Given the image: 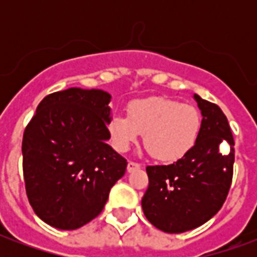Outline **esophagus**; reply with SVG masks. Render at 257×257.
I'll return each instance as SVG.
<instances>
[{"instance_id": "esophagus-1", "label": "esophagus", "mask_w": 257, "mask_h": 257, "mask_svg": "<svg viewBox=\"0 0 257 257\" xmlns=\"http://www.w3.org/2000/svg\"><path fill=\"white\" fill-rule=\"evenodd\" d=\"M136 169H140V164H138V162L129 161L128 167H126V171H128V172H134V171H136Z\"/></svg>"}]
</instances>
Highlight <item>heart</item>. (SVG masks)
Segmentation results:
<instances>
[{"label": "heart", "mask_w": 257, "mask_h": 257, "mask_svg": "<svg viewBox=\"0 0 257 257\" xmlns=\"http://www.w3.org/2000/svg\"><path fill=\"white\" fill-rule=\"evenodd\" d=\"M202 131L197 107L151 96L128 104V117L115 114L107 123L111 146L119 153L131 149L143 134L145 147L160 161H178L193 149Z\"/></svg>", "instance_id": "1"}]
</instances>
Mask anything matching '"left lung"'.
I'll return each instance as SVG.
<instances>
[{
	"label": "left lung",
	"instance_id": "left-lung-1",
	"mask_svg": "<svg viewBox=\"0 0 257 257\" xmlns=\"http://www.w3.org/2000/svg\"><path fill=\"white\" fill-rule=\"evenodd\" d=\"M202 131L193 149L171 165L147 167L142 208L151 224L169 234L202 226L220 210L232 180L234 139L220 107L194 93Z\"/></svg>",
	"mask_w": 257,
	"mask_h": 257
}]
</instances>
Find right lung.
<instances>
[{
	"label": "right lung",
	"instance_id": "add662e5",
	"mask_svg": "<svg viewBox=\"0 0 257 257\" xmlns=\"http://www.w3.org/2000/svg\"><path fill=\"white\" fill-rule=\"evenodd\" d=\"M111 95L68 88L45 96L22 143L26 193L36 215L75 230L100 213L126 160L107 145Z\"/></svg>",
	"mask_w": 257,
	"mask_h": 257
}]
</instances>
